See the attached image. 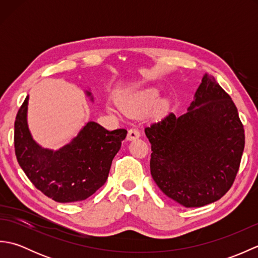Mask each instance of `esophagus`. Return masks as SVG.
I'll list each match as a JSON object with an SVG mask.
<instances>
[{
    "instance_id": "obj_1",
    "label": "esophagus",
    "mask_w": 258,
    "mask_h": 258,
    "mask_svg": "<svg viewBox=\"0 0 258 258\" xmlns=\"http://www.w3.org/2000/svg\"><path fill=\"white\" fill-rule=\"evenodd\" d=\"M141 136V132L138 128H131L127 133V141H134Z\"/></svg>"
}]
</instances>
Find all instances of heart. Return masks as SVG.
Wrapping results in <instances>:
<instances>
[{"mask_svg":"<svg viewBox=\"0 0 258 258\" xmlns=\"http://www.w3.org/2000/svg\"><path fill=\"white\" fill-rule=\"evenodd\" d=\"M158 91L156 89H149L143 92L136 93V94L130 96L123 102L124 111L128 113L141 112L142 109L152 105L157 101ZM111 111V108H109Z\"/></svg>","mask_w":258,"mask_h":258,"instance_id":"1","label":"heart"}]
</instances>
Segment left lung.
I'll use <instances>...</instances> for the list:
<instances>
[{"mask_svg": "<svg viewBox=\"0 0 258 258\" xmlns=\"http://www.w3.org/2000/svg\"><path fill=\"white\" fill-rule=\"evenodd\" d=\"M151 174L169 199L185 207L216 202L231 188L245 135L237 108L216 80L204 74L187 112L145 128Z\"/></svg>", "mask_w": 258, "mask_h": 258, "instance_id": "obj_1", "label": "left lung"}]
</instances>
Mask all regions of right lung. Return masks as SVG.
<instances>
[{
	"label": "right lung",
	"instance_id": "right-lung-1",
	"mask_svg": "<svg viewBox=\"0 0 258 258\" xmlns=\"http://www.w3.org/2000/svg\"><path fill=\"white\" fill-rule=\"evenodd\" d=\"M85 95L94 102L90 90ZM26 96L14 123L15 155L26 176L43 194L58 203L84 201L106 182L114 156L127 131H107L85 123L79 134L58 150L45 149L33 139L27 124Z\"/></svg>",
	"mask_w": 258,
	"mask_h": 258
}]
</instances>
